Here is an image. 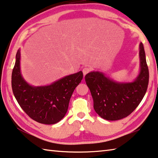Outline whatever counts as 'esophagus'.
<instances>
[{
  "instance_id": "1",
  "label": "esophagus",
  "mask_w": 158,
  "mask_h": 158,
  "mask_svg": "<svg viewBox=\"0 0 158 158\" xmlns=\"http://www.w3.org/2000/svg\"><path fill=\"white\" fill-rule=\"evenodd\" d=\"M90 71V68H87V67H85V68H84L82 69V72H83V74H84V75L85 76V74H88Z\"/></svg>"
}]
</instances>
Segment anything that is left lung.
I'll list each match as a JSON object with an SVG mask.
<instances>
[{"mask_svg": "<svg viewBox=\"0 0 158 158\" xmlns=\"http://www.w3.org/2000/svg\"><path fill=\"white\" fill-rule=\"evenodd\" d=\"M140 71L132 82H118L101 72H90L85 76L96 113L107 121L127 117L139 105L146 94L149 73L143 44H139Z\"/></svg>", "mask_w": 158, "mask_h": 158, "instance_id": "8db88e82", "label": "left lung"}]
</instances>
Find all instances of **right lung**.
<instances>
[{"label":"right lung","mask_w":158,"mask_h":158,"mask_svg":"<svg viewBox=\"0 0 158 158\" xmlns=\"http://www.w3.org/2000/svg\"><path fill=\"white\" fill-rule=\"evenodd\" d=\"M20 49L16 54L12 73V88L16 100L28 116L40 123L52 125L59 122L68 111L69 100L83 79V73L66 76L52 84L33 86L21 73Z\"/></svg>","instance_id":"1"}]
</instances>
